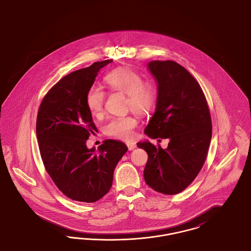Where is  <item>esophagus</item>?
<instances>
[{
	"instance_id": "esophagus-1",
	"label": "esophagus",
	"mask_w": 251,
	"mask_h": 251,
	"mask_svg": "<svg viewBox=\"0 0 251 251\" xmlns=\"http://www.w3.org/2000/svg\"><path fill=\"white\" fill-rule=\"evenodd\" d=\"M126 145H127L129 151H132L133 149L136 148V144L134 143V142H128Z\"/></svg>"
}]
</instances>
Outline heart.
<instances>
[{"mask_svg": "<svg viewBox=\"0 0 251 251\" xmlns=\"http://www.w3.org/2000/svg\"><path fill=\"white\" fill-rule=\"evenodd\" d=\"M104 82L113 91L126 94V105L139 115H147L155 108L158 101V88L151 81H143L142 76L127 67L113 70L104 77ZM105 93L92 86L85 96V104L90 114L99 118L104 106ZM137 120L131 115L114 117L104 125L103 131L109 136L121 140L131 139Z\"/></svg>", "mask_w": 251, "mask_h": 251, "instance_id": "heart-1", "label": "heart"}]
</instances>
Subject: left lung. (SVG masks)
Listing matches in <instances>:
<instances>
[{
    "instance_id": "1",
    "label": "left lung",
    "mask_w": 251,
    "mask_h": 251,
    "mask_svg": "<svg viewBox=\"0 0 251 251\" xmlns=\"http://www.w3.org/2000/svg\"><path fill=\"white\" fill-rule=\"evenodd\" d=\"M149 70L158 83L154 115L145 129L151 138H169L166 150L146 141V183L175 195L187 188L202 168L212 138V120L205 95L191 73L178 63L151 61Z\"/></svg>"
}]
</instances>
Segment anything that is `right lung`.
I'll return each instance as SVG.
<instances>
[{
	"mask_svg": "<svg viewBox=\"0 0 251 251\" xmlns=\"http://www.w3.org/2000/svg\"><path fill=\"white\" fill-rule=\"evenodd\" d=\"M111 62H95L63 77L44 96L37 112L36 136L45 169L60 191L80 202H95L107 194L114 170L128 151L112 139L97 151L85 144L97 131L85 96L98 72Z\"/></svg>",
	"mask_w": 251,
	"mask_h": 251,
	"instance_id": "right-lung-1",
	"label": "right lung"
}]
</instances>
